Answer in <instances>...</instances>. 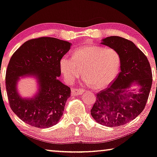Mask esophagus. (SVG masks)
Here are the masks:
<instances>
[{"label": "esophagus", "mask_w": 157, "mask_h": 157, "mask_svg": "<svg viewBox=\"0 0 157 157\" xmlns=\"http://www.w3.org/2000/svg\"><path fill=\"white\" fill-rule=\"evenodd\" d=\"M85 92V90L82 88H79V89H75L72 90V95H79V94H82Z\"/></svg>", "instance_id": "34e87169"}]
</instances>
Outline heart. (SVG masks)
<instances>
[{"label":"heart","instance_id":"obj_1","mask_svg":"<svg viewBox=\"0 0 157 157\" xmlns=\"http://www.w3.org/2000/svg\"><path fill=\"white\" fill-rule=\"evenodd\" d=\"M120 65V55L115 49L98 45L79 48L75 50L72 57L63 56L59 63L67 83H73L82 72V81L95 89L109 85L118 75Z\"/></svg>","mask_w":157,"mask_h":157}]
</instances>
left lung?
<instances>
[{
	"label": "left lung",
	"mask_w": 157,
	"mask_h": 157,
	"mask_svg": "<svg viewBox=\"0 0 157 157\" xmlns=\"http://www.w3.org/2000/svg\"><path fill=\"white\" fill-rule=\"evenodd\" d=\"M101 44L120 53L121 71L109 87L97 94L90 112L99 124L119 127L144 110L151 87V70L147 57L129 40L110 36L102 39ZM133 83L138 85L136 92L130 90Z\"/></svg>",
	"instance_id": "left-lung-1"
}]
</instances>
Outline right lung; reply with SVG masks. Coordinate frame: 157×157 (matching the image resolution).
Segmentation results:
<instances>
[{
    "label": "right lung",
    "instance_id": "1",
    "mask_svg": "<svg viewBox=\"0 0 157 157\" xmlns=\"http://www.w3.org/2000/svg\"><path fill=\"white\" fill-rule=\"evenodd\" d=\"M71 45L55 37H42L25 42L13 53L6 70V92L10 108L24 122L48 128L60 120L71 90L58 79L59 63ZM25 75L33 76L39 83V92L32 98H21L17 92V81Z\"/></svg>",
    "mask_w": 157,
    "mask_h": 157
}]
</instances>
